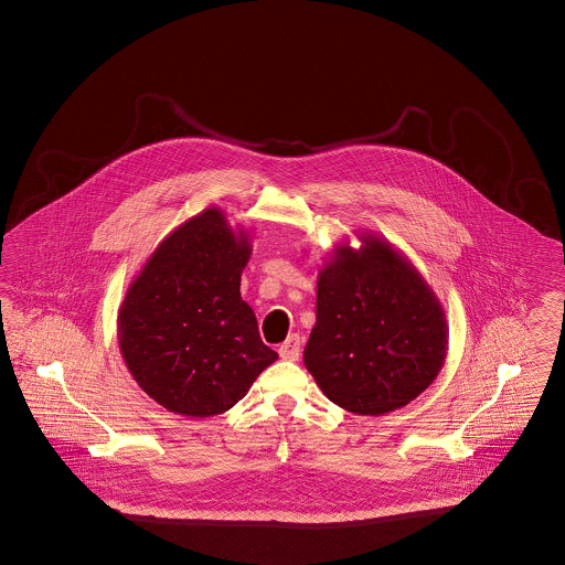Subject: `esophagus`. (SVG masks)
Wrapping results in <instances>:
<instances>
[{
    "label": "esophagus",
    "mask_w": 565,
    "mask_h": 565,
    "mask_svg": "<svg viewBox=\"0 0 565 565\" xmlns=\"http://www.w3.org/2000/svg\"><path fill=\"white\" fill-rule=\"evenodd\" d=\"M300 345H302V339H300L298 334H290V337L279 345V355H281L284 360H298Z\"/></svg>",
    "instance_id": "obj_1"
}]
</instances>
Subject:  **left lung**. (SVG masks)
I'll return each mask as SVG.
<instances>
[{
    "label": "left lung",
    "mask_w": 565,
    "mask_h": 565,
    "mask_svg": "<svg viewBox=\"0 0 565 565\" xmlns=\"http://www.w3.org/2000/svg\"><path fill=\"white\" fill-rule=\"evenodd\" d=\"M339 243L318 275L305 366L326 398L385 415L430 387L449 348L445 309L401 249L375 233Z\"/></svg>",
    "instance_id": "left-lung-1"
}]
</instances>
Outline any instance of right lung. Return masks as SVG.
<instances>
[{
	"label": "right lung",
	"instance_id": "right-lung-1",
	"mask_svg": "<svg viewBox=\"0 0 565 565\" xmlns=\"http://www.w3.org/2000/svg\"><path fill=\"white\" fill-rule=\"evenodd\" d=\"M249 256L247 231L210 207L171 231L127 288L120 353L137 385L167 411L220 415L277 360L239 292Z\"/></svg>",
	"mask_w": 565,
	"mask_h": 565
}]
</instances>
